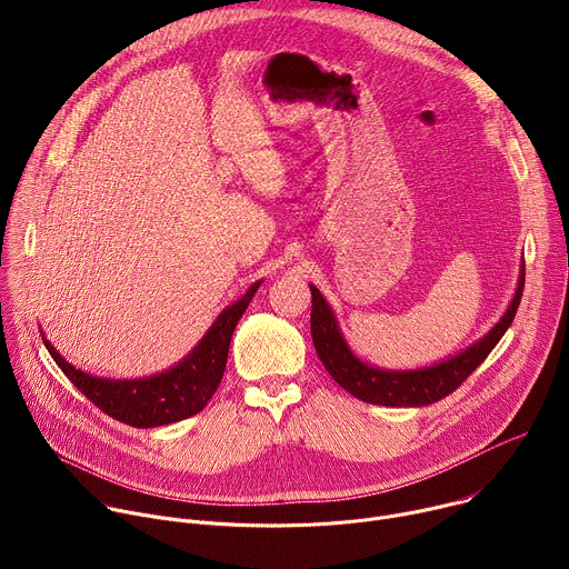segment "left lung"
Wrapping results in <instances>:
<instances>
[{
	"label": "left lung",
	"mask_w": 569,
	"mask_h": 569,
	"mask_svg": "<svg viewBox=\"0 0 569 569\" xmlns=\"http://www.w3.org/2000/svg\"><path fill=\"white\" fill-rule=\"evenodd\" d=\"M525 290V261L520 268V279L516 295L500 317L496 327L479 338L475 345L463 349L461 353L441 360L430 367L421 369H380L365 360H360L349 342L345 340L338 317L329 301L321 297V292L310 283L312 295V310H310V333L315 351L331 378L345 387L351 396L385 405V408H423V405L437 402L452 393L483 360L489 356L496 345L502 340L507 329L518 312L520 299Z\"/></svg>",
	"instance_id": "8db88e82"
}]
</instances>
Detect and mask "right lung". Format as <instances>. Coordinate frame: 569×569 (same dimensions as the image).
I'll list each match as a JSON object with an SVG mask.
<instances>
[{"label":"right lung","instance_id":"right-lung-1","mask_svg":"<svg viewBox=\"0 0 569 569\" xmlns=\"http://www.w3.org/2000/svg\"><path fill=\"white\" fill-rule=\"evenodd\" d=\"M259 286L261 281H254L246 295L227 306L187 358L154 376L134 380L90 376L69 365L44 338V333L42 342L71 385L108 417L132 428L169 426L198 415L216 393L224 373L236 323L250 306Z\"/></svg>","mask_w":569,"mask_h":569}]
</instances>
